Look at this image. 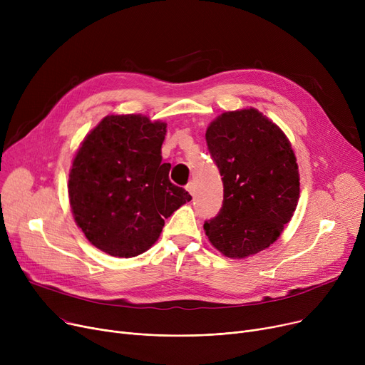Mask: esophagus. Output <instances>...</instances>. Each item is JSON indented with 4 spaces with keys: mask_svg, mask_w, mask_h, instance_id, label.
I'll return each instance as SVG.
<instances>
[{
    "mask_svg": "<svg viewBox=\"0 0 365 365\" xmlns=\"http://www.w3.org/2000/svg\"><path fill=\"white\" fill-rule=\"evenodd\" d=\"M186 189L189 190L190 195H194V194H195V183H194V182H189V183L186 185Z\"/></svg>",
    "mask_w": 365,
    "mask_h": 365,
    "instance_id": "obj_1",
    "label": "esophagus"
}]
</instances>
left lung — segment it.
Segmentation results:
<instances>
[{
  "label": "left lung",
  "instance_id": "8db88e82",
  "mask_svg": "<svg viewBox=\"0 0 365 365\" xmlns=\"http://www.w3.org/2000/svg\"><path fill=\"white\" fill-rule=\"evenodd\" d=\"M205 140L223 182V204L204 223L205 235L226 257L256 255L278 240L299 201L292 145L255 108L222 113Z\"/></svg>",
  "mask_w": 365,
  "mask_h": 365
}]
</instances>
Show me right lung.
<instances>
[{
  "mask_svg": "<svg viewBox=\"0 0 365 365\" xmlns=\"http://www.w3.org/2000/svg\"><path fill=\"white\" fill-rule=\"evenodd\" d=\"M167 124L108 115L83 140L69 173L73 219L87 240L115 257H134L158 240L164 219L192 200L168 179L161 145Z\"/></svg>",
  "mask_w": 365,
  "mask_h": 365,
  "instance_id": "add662e5",
  "label": "right lung"
}]
</instances>
